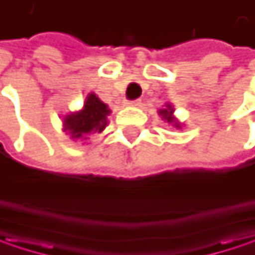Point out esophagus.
<instances>
[{
  "mask_svg": "<svg viewBox=\"0 0 255 255\" xmlns=\"http://www.w3.org/2000/svg\"><path fill=\"white\" fill-rule=\"evenodd\" d=\"M128 105H130V106H140V101H139V99H136V101H132V102H129Z\"/></svg>",
  "mask_w": 255,
  "mask_h": 255,
  "instance_id": "obj_1",
  "label": "esophagus"
}]
</instances>
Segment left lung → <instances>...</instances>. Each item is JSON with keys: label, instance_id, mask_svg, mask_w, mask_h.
Returning a JSON list of instances; mask_svg holds the SVG:
<instances>
[{"label": "left lung", "instance_id": "8db88e82", "mask_svg": "<svg viewBox=\"0 0 255 255\" xmlns=\"http://www.w3.org/2000/svg\"><path fill=\"white\" fill-rule=\"evenodd\" d=\"M159 113V116L162 118V121H164L166 123H169L171 125L173 128H176V129H181V123L177 121V118L173 115L174 113V108H173V105L170 102H166L163 105L162 109H159L157 111Z\"/></svg>", "mask_w": 255, "mask_h": 255}]
</instances>
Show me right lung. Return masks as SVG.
<instances>
[{"mask_svg": "<svg viewBox=\"0 0 255 255\" xmlns=\"http://www.w3.org/2000/svg\"><path fill=\"white\" fill-rule=\"evenodd\" d=\"M111 109L93 92L85 98L84 108L81 111L68 113L62 121L64 132L71 136L72 140H88L91 134L102 133L108 126V116Z\"/></svg>", "mask_w": 255, "mask_h": 255, "instance_id": "right-lung-1", "label": "right lung"}]
</instances>
